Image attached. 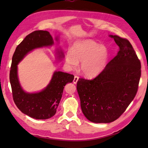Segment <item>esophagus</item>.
<instances>
[{
  "label": "esophagus",
  "instance_id": "34e87169",
  "mask_svg": "<svg viewBox=\"0 0 148 148\" xmlns=\"http://www.w3.org/2000/svg\"><path fill=\"white\" fill-rule=\"evenodd\" d=\"M78 79H79V77L77 76H74V80H73V83L74 84H76L77 81H78Z\"/></svg>",
  "mask_w": 148,
  "mask_h": 148
}]
</instances>
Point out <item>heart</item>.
<instances>
[{
  "label": "heart",
  "mask_w": 148,
  "mask_h": 148,
  "mask_svg": "<svg viewBox=\"0 0 148 148\" xmlns=\"http://www.w3.org/2000/svg\"><path fill=\"white\" fill-rule=\"evenodd\" d=\"M108 59L106 47L100 46L93 40L87 39L75 43L72 51H68L65 62L71 68H76L82 62L81 71L88 77H93L101 72Z\"/></svg>",
  "instance_id": "1"
}]
</instances>
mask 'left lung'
I'll return each instance as SVG.
<instances>
[{"label": "left lung", "mask_w": 148, "mask_h": 148, "mask_svg": "<svg viewBox=\"0 0 148 148\" xmlns=\"http://www.w3.org/2000/svg\"><path fill=\"white\" fill-rule=\"evenodd\" d=\"M114 39L119 51L103 70L92 79L79 78L77 83L81 108L93 123L115 121L127 109L137 92L141 64L129 40L118 36Z\"/></svg>", "instance_id": "8db88e82"}]
</instances>
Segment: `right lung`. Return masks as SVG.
I'll return each mask as SVG.
<instances>
[{
  "label": "right lung",
  "instance_id": "right-lung-1",
  "mask_svg": "<svg viewBox=\"0 0 148 148\" xmlns=\"http://www.w3.org/2000/svg\"><path fill=\"white\" fill-rule=\"evenodd\" d=\"M53 44V38L48 31H34L18 45L12 58L9 80L12 99L22 112L34 119H46L55 114L64 86L67 83H72L74 76L65 72H55L51 82L45 90L39 93H28L21 89L19 83L17 65L32 49Z\"/></svg>",
  "mask_w": 148,
  "mask_h": 148
}]
</instances>
